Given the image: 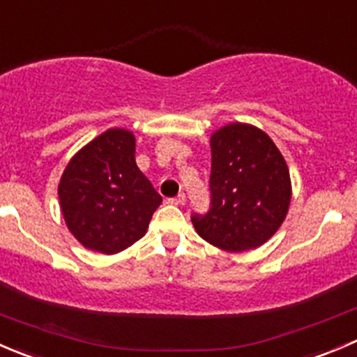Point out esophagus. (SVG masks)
I'll list each match as a JSON object with an SVG mask.
<instances>
[{"label":"esophagus","mask_w":357,"mask_h":357,"mask_svg":"<svg viewBox=\"0 0 357 357\" xmlns=\"http://www.w3.org/2000/svg\"><path fill=\"white\" fill-rule=\"evenodd\" d=\"M167 204H171V205H183V204H185V195H183V193H179L178 197H172V199H167Z\"/></svg>","instance_id":"1"}]
</instances>
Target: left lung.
I'll use <instances>...</instances> for the list:
<instances>
[{"instance_id": "8db88e82", "label": "left lung", "mask_w": 357, "mask_h": 357, "mask_svg": "<svg viewBox=\"0 0 357 357\" xmlns=\"http://www.w3.org/2000/svg\"><path fill=\"white\" fill-rule=\"evenodd\" d=\"M211 208L193 214L197 233L226 252L268 242L285 221L291 199L287 162L273 139L242 122L211 136Z\"/></svg>"}]
</instances>
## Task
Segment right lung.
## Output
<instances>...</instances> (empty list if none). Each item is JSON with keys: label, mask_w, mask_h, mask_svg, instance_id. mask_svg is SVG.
<instances>
[{"label": "right lung", "mask_w": 357, "mask_h": 357, "mask_svg": "<svg viewBox=\"0 0 357 357\" xmlns=\"http://www.w3.org/2000/svg\"><path fill=\"white\" fill-rule=\"evenodd\" d=\"M136 139L128 129H109L82 146L59 185L68 231L81 245L117 254L146 233L162 197L138 169Z\"/></svg>", "instance_id": "add662e5"}]
</instances>
